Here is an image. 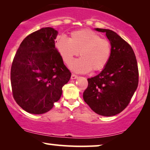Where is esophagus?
Returning a JSON list of instances; mask_svg holds the SVG:
<instances>
[{
  "instance_id": "obj_1",
  "label": "esophagus",
  "mask_w": 150,
  "mask_h": 150,
  "mask_svg": "<svg viewBox=\"0 0 150 150\" xmlns=\"http://www.w3.org/2000/svg\"><path fill=\"white\" fill-rule=\"evenodd\" d=\"M77 78H78V76L74 74H71V79H72V80L77 79Z\"/></svg>"
}]
</instances>
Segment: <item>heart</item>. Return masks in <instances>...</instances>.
<instances>
[{
  "label": "heart",
  "instance_id": "heart-1",
  "mask_svg": "<svg viewBox=\"0 0 150 150\" xmlns=\"http://www.w3.org/2000/svg\"><path fill=\"white\" fill-rule=\"evenodd\" d=\"M55 46L63 61L69 64L75 57H82L69 65L77 73H87L91 69L101 70L105 67L111 55V45L106 39L89 28L71 32L69 39L60 37Z\"/></svg>",
  "mask_w": 150,
  "mask_h": 150
}]
</instances>
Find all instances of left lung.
<instances>
[{
	"label": "left lung",
	"mask_w": 150,
	"mask_h": 150,
	"mask_svg": "<svg viewBox=\"0 0 150 150\" xmlns=\"http://www.w3.org/2000/svg\"><path fill=\"white\" fill-rule=\"evenodd\" d=\"M111 44V55L103 70L88 79L83 99L94 112L102 116H113L127 107L139 83L137 61L132 47L115 32L104 28Z\"/></svg>",
	"instance_id": "left-lung-1"
}]
</instances>
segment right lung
<instances>
[{
    "label": "right lung",
    "mask_w": 150,
    "mask_h": 150,
    "mask_svg": "<svg viewBox=\"0 0 150 150\" xmlns=\"http://www.w3.org/2000/svg\"><path fill=\"white\" fill-rule=\"evenodd\" d=\"M58 31L42 28L26 36L16 52L11 68L13 97L32 114L52 109L60 99L71 72L55 47Z\"/></svg>",
    "instance_id": "1"
}]
</instances>
